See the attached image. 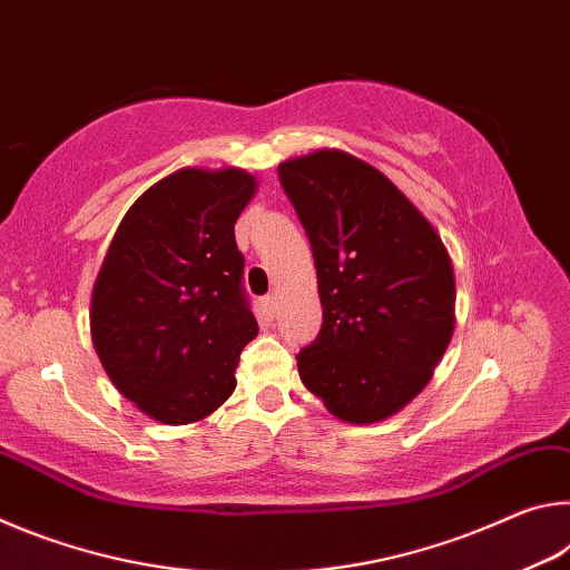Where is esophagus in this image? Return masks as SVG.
<instances>
[{"instance_id":"34e87169","label":"esophagus","mask_w":570,"mask_h":570,"mask_svg":"<svg viewBox=\"0 0 570 570\" xmlns=\"http://www.w3.org/2000/svg\"><path fill=\"white\" fill-rule=\"evenodd\" d=\"M262 308L266 312V316H274L276 314V296L268 294L262 298Z\"/></svg>"}]
</instances>
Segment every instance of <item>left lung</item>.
Instances as JSON below:
<instances>
[{
  "label": "left lung",
  "mask_w": 570,
  "mask_h": 570,
  "mask_svg": "<svg viewBox=\"0 0 570 570\" xmlns=\"http://www.w3.org/2000/svg\"><path fill=\"white\" fill-rule=\"evenodd\" d=\"M314 254L322 330L296 354L334 417L370 424L430 382L455 326V274L435 228L390 178L342 150L278 166Z\"/></svg>",
  "instance_id": "left-lung-1"
}]
</instances>
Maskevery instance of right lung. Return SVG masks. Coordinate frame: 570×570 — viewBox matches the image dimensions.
Here are the masks:
<instances>
[{"label":"right lung","mask_w":570,"mask_h":570,"mask_svg":"<svg viewBox=\"0 0 570 570\" xmlns=\"http://www.w3.org/2000/svg\"><path fill=\"white\" fill-rule=\"evenodd\" d=\"M246 170L183 168L135 200L92 292V342L110 382L153 420L188 424L236 387L258 332L234 224Z\"/></svg>","instance_id":"obj_1"}]
</instances>
